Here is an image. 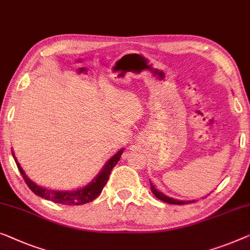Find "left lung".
I'll return each instance as SVG.
<instances>
[{
    "label": "left lung",
    "instance_id": "left-lung-1",
    "mask_svg": "<svg viewBox=\"0 0 250 250\" xmlns=\"http://www.w3.org/2000/svg\"><path fill=\"white\" fill-rule=\"evenodd\" d=\"M150 188H151V192L154 193L155 196L157 197V199L162 200V201H164V202H166V203H170V204H188V203H191V202H195L194 200H192V201H183V200H177V199H173V197L167 196V195L164 194V193H162L161 191H158V189L155 188L154 184H152L151 182H150Z\"/></svg>",
    "mask_w": 250,
    "mask_h": 250
}]
</instances>
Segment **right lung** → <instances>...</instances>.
I'll list each match as a JSON object with an SVG mask.
<instances>
[{
  "label": "right lung",
  "mask_w": 250,
  "mask_h": 250,
  "mask_svg": "<svg viewBox=\"0 0 250 250\" xmlns=\"http://www.w3.org/2000/svg\"><path fill=\"white\" fill-rule=\"evenodd\" d=\"M125 151L124 148H121L120 150L115 152V154L111 157L109 161L105 163V165L103 166L96 176L93 178V180L89 182L83 188L73 189V191H57V189H50L42 188L38 184H36L35 182H32L30 178L27 176V174L24 173V170L22 169L20 164H19L18 159L16 158V155L12 151L13 158L17 163V166L22 176H23L25 183L30 188V189L35 193L36 195L40 197H43V199L53 201L55 203H61V204H66V206H81V204L88 203L96 199L100 195V193L102 192L104 186H105L107 180H109V176L111 172H112V168L117 165L118 162L120 161V157L122 152Z\"/></svg>",
  "instance_id": "obj_1"
}]
</instances>
